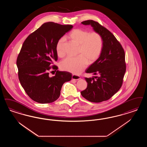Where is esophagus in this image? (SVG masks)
<instances>
[{"label": "esophagus", "instance_id": "esophagus-1", "mask_svg": "<svg viewBox=\"0 0 147 147\" xmlns=\"http://www.w3.org/2000/svg\"><path fill=\"white\" fill-rule=\"evenodd\" d=\"M71 78H72V79H74V80H79V79H80V77L79 76H78L73 74V75L72 76H71Z\"/></svg>", "mask_w": 147, "mask_h": 147}]
</instances>
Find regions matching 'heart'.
Returning a JSON list of instances; mask_svg holds the SVG:
<instances>
[{
  "label": "heart",
  "instance_id": "b5f03b06",
  "mask_svg": "<svg viewBox=\"0 0 147 147\" xmlns=\"http://www.w3.org/2000/svg\"><path fill=\"white\" fill-rule=\"evenodd\" d=\"M67 38L78 46L76 57H67L61 63V69L73 74H79L86 68L87 63L92 64L99 58L103 48L102 36L97 32L89 33L86 30L77 28L72 30ZM64 38H61L56 45V51L59 57L65 55Z\"/></svg>",
  "mask_w": 147,
  "mask_h": 147
}]
</instances>
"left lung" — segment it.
Here are the masks:
<instances>
[{
    "mask_svg": "<svg viewBox=\"0 0 147 147\" xmlns=\"http://www.w3.org/2000/svg\"><path fill=\"white\" fill-rule=\"evenodd\" d=\"M82 24L91 25L103 40V48L99 58L85 71L98 76L85 78L88 86L81 92L85 99L99 103L110 99L122 86L126 71L125 51L115 36L98 22L87 20Z\"/></svg>",
    "mask_w": 147,
    "mask_h": 147,
    "instance_id": "8db88e82",
    "label": "left lung"
}]
</instances>
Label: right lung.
Here are the masks:
<instances>
[{
    "label": "right lung",
    "instance_id": "add662e5",
    "mask_svg": "<svg viewBox=\"0 0 147 147\" xmlns=\"http://www.w3.org/2000/svg\"><path fill=\"white\" fill-rule=\"evenodd\" d=\"M72 25H62L53 22L42 24L24 41L18 55L16 64L18 79L26 94L39 103H49L57 100L65 82L70 81L72 74L68 71H57L50 77L48 71L57 60L56 45Z\"/></svg>",
    "mask_w": 147,
    "mask_h": 147
}]
</instances>
